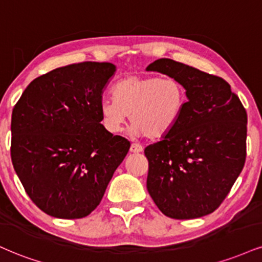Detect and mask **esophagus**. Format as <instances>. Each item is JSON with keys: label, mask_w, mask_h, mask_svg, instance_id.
<instances>
[{"label": "esophagus", "mask_w": 262, "mask_h": 262, "mask_svg": "<svg viewBox=\"0 0 262 262\" xmlns=\"http://www.w3.org/2000/svg\"><path fill=\"white\" fill-rule=\"evenodd\" d=\"M141 151H143V146H141L140 144L133 143V144L130 145V152H133V154H139V152H141Z\"/></svg>", "instance_id": "1"}]
</instances>
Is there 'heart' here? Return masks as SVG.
<instances>
[{
  "mask_svg": "<svg viewBox=\"0 0 262 262\" xmlns=\"http://www.w3.org/2000/svg\"><path fill=\"white\" fill-rule=\"evenodd\" d=\"M184 103L185 90L176 78L129 75L116 84L113 99L101 100L100 119L107 132L116 134L129 115L132 134L157 139L177 124Z\"/></svg>",
  "mask_w": 262,
  "mask_h": 262,
  "instance_id": "obj_1",
  "label": "heart"
}]
</instances>
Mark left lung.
<instances>
[{
    "label": "left lung",
    "mask_w": 262,
    "mask_h": 262,
    "mask_svg": "<svg viewBox=\"0 0 262 262\" xmlns=\"http://www.w3.org/2000/svg\"><path fill=\"white\" fill-rule=\"evenodd\" d=\"M181 81L184 103L177 124L145 147L146 188L163 215L190 220L213 212L237 181L247 156V111L231 85L169 58L150 63Z\"/></svg>",
    "instance_id": "1"
}]
</instances>
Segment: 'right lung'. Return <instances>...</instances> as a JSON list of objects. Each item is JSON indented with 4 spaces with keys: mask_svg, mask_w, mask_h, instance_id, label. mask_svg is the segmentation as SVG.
<instances>
[{
    "mask_svg": "<svg viewBox=\"0 0 262 262\" xmlns=\"http://www.w3.org/2000/svg\"><path fill=\"white\" fill-rule=\"evenodd\" d=\"M117 67L83 62L28 85L12 112L14 171L40 210L64 220L100 204L130 143L101 124L99 105Z\"/></svg>",
    "mask_w": 262,
    "mask_h": 262,
    "instance_id": "1",
    "label": "right lung"
}]
</instances>
